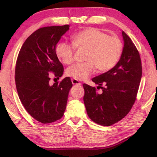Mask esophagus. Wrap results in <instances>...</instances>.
<instances>
[{
  "label": "esophagus",
  "instance_id": "obj_1",
  "mask_svg": "<svg viewBox=\"0 0 157 157\" xmlns=\"http://www.w3.org/2000/svg\"><path fill=\"white\" fill-rule=\"evenodd\" d=\"M71 82H72L73 85H74V86H79V85H81V83L79 82L78 80H77V79H71Z\"/></svg>",
  "mask_w": 157,
  "mask_h": 157
}]
</instances>
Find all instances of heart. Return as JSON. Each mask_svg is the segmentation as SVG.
<instances>
[{"label": "heart", "mask_w": 157, "mask_h": 157, "mask_svg": "<svg viewBox=\"0 0 157 157\" xmlns=\"http://www.w3.org/2000/svg\"><path fill=\"white\" fill-rule=\"evenodd\" d=\"M73 43L61 42L56 47V54L64 64L74 61L76 48H86L84 63H77L67 69L66 73L77 80H84L96 71H107L117 65L121 57L123 44L115 36L96 28H88L79 32L73 39Z\"/></svg>", "instance_id": "b5f03b06"}]
</instances>
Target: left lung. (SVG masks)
<instances>
[{
  "label": "left lung",
  "instance_id": "8db88e82",
  "mask_svg": "<svg viewBox=\"0 0 157 157\" xmlns=\"http://www.w3.org/2000/svg\"><path fill=\"white\" fill-rule=\"evenodd\" d=\"M124 41L119 62L111 70L92 80L102 90L83 84L84 102L88 117L97 124L110 126L128 114L136 101L142 78L139 52L129 36L122 32Z\"/></svg>",
  "mask_w": 157,
  "mask_h": 157
}]
</instances>
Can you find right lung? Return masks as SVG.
Here are the masks:
<instances>
[{
	"label": "right lung",
	"mask_w": 157,
	"mask_h": 157,
	"mask_svg": "<svg viewBox=\"0 0 157 157\" xmlns=\"http://www.w3.org/2000/svg\"><path fill=\"white\" fill-rule=\"evenodd\" d=\"M69 29L64 25L37 29L23 43L17 59L15 79L19 99L29 114L42 123L62 117L73 86L69 77L50 83L51 73L59 78L64 71L55 50Z\"/></svg>",
	"instance_id": "right-lung-1"
}]
</instances>
